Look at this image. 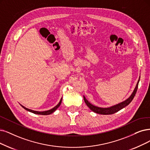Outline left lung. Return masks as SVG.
I'll list each match as a JSON object with an SVG mask.
<instances>
[{
    "instance_id": "left-lung-1",
    "label": "left lung",
    "mask_w": 150,
    "mask_h": 150,
    "mask_svg": "<svg viewBox=\"0 0 150 150\" xmlns=\"http://www.w3.org/2000/svg\"><path fill=\"white\" fill-rule=\"evenodd\" d=\"M140 81V77L139 79L137 82V83L136 85V87L134 89V91H133L132 93L131 94V95L129 97V98H128L127 100H125V101H122V102L118 103L116 105H114L112 106L109 107V108H100V107H98L93 105L92 104H91L90 102H88V100L86 98V97L83 96V100H84L85 103H86L87 106L91 109L92 111L98 113V114H100V115H112V114L115 113L117 111H119V110H121V109L124 108V107H125L126 106H127L132 100L134 99L135 95L136 94V92L137 91V88H138V86H139V82Z\"/></svg>"
}]
</instances>
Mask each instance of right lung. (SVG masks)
<instances>
[{
  "mask_svg": "<svg viewBox=\"0 0 150 150\" xmlns=\"http://www.w3.org/2000/svg\"><path fill=\"white\" fill-rule=\"evenodd\" d=\"M62 98H61L60 101H59V102L58 103V104L55 106L54 108H53L52 109L50 110H47V111H34V110H30V109H28L27 108L23 106V105H21V106L24 109H25L26 110L29 111V112H31L34 114H36V115H50V114H52V112H54L55 111H56V110L61 105V103H62Z\"/></svg>",
  "mask_w": 150,
  "mask_h": 150,
  "instance_id": "1",
  "label": "right lung"
}]
</instances>
